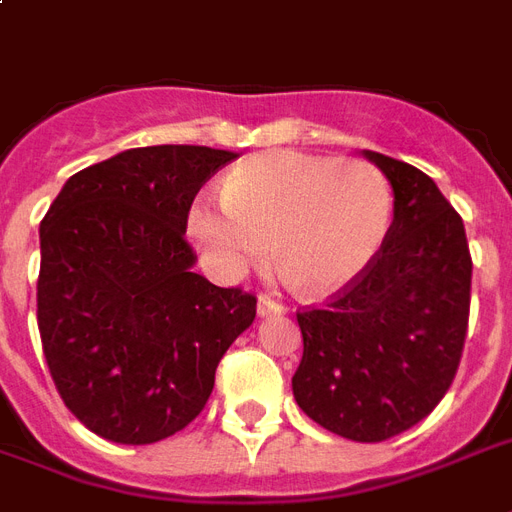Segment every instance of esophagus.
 I'll use <instances>...</instances> for the list:
<instances>
[{"mask_svg": "<svg viewBox=\"0 0 512 512\" xmlns=\"http://www.w3.org/2000/svg\"><path fill=\"white\" fill-rule=\"evenodd\" d=\"M287 308L279 303V300H273L271 295H260V300H257V313L260 316H276V313H284Z\"/></svg>", "mask_w": 512, "mask_h": 512, "instance_id": "esophagus-1", "label": "esophagus"}]
</instances>
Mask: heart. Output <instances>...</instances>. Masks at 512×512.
Listing matches in <instances>:
<instances>
[{"instance_id": "b5f03b06", "label": "heart", "mask_w": 512, "mask_h": 512, "mask_svg": "<svg viewBox=\"0 0 512 512\" xmlns=\"http://www.w3.org/2000/svg\"><path fill=\"white\" fill-rule=\"evenodd\" d=\"M220 204L199 201L188 225L223 271L263 260L268 239L281 271L311 295L356 281L380 255L393 223L388 175L364 159L273 151L220 183Z\"/></svg>"}]
</instances>
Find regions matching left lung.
<instances>
[{
  "label": "left lung",
  "mask_w": 512,
  "mask_h": 512,
  "mask_svg": "<svg viewBox=\"0 0 512 512\" xmlns=\"http://www.w3.org/2000/svg\"><path fill=\"white\" fill-rule=\"evenodd\" d=\"M393 185L380 255L324 305L297 311V406L329 433L377 444L425 420L460 366L470 316L468 236L417 167L366 151Z\"/></svg>",
  "instance_id": "1"
}]
</instances>
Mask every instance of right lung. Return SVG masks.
<instances>
[{"mask_svg": "<svg viewBox=\"0 0 512 512\" xmlns=\"http://www.w3.org/2000/svg\"><path fill=\"white\" fill-rule=\"evenodd\" d=\"M236 154L130 148L68 177L39 228L36 321L52 382L76 420L116 444L193 422L257 297L191 271L201 185Z\"/></svg>", "mask_w": 512, "mask_h": 512, "instance_id": "1", "label": "right lung"}]
</instances>
